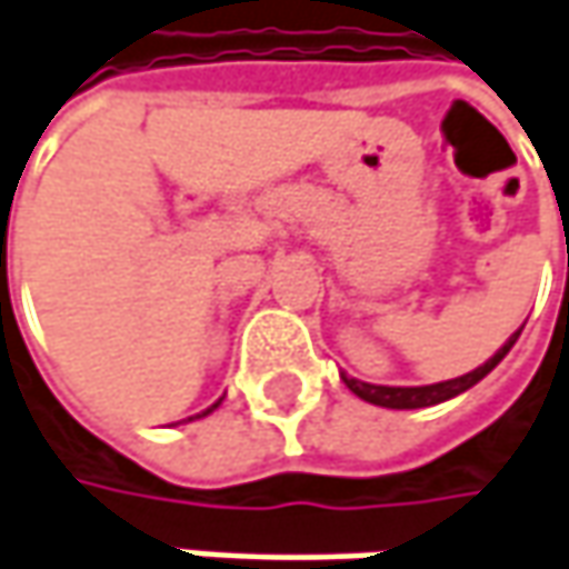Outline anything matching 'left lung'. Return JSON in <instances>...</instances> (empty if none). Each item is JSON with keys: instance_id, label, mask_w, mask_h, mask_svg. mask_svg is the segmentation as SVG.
<instances>
[{"instance_id": "obj_1", "label": "left lung", "mask_w": 569, "mask_h": 569, "mask_svg": "<svg viewBox=\"0 0 569 569\" xmlns=\"http://www.w3.org/2000/svg\"><path fill=\"white\" fill-rule=\"evenodd\" d=\"M518 335H521V328H518L516 335L499 348V351L492 353L489 360H486L483 367H477V370H470V373H463V377H457V380H445V383H431V386H373V383H363V380H353L348 373H341V380L345 386L351 389L353 396H360L363 402H373V406H383V409H428V406H438V402H448L453 396H460V392H467L470 386H477L483 380L486 373L506 357V353L512 351V345L518 341Z\"/></svg>"}]
</instances>
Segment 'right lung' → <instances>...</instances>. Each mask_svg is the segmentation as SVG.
Segmentation results:
<instances>
[{
  "instance_id": "obj_1",
  "label": "right lung",
  "mask_w": 569,
  "mask_h": 569,
  "mask_svg": "<svg viewBox=\"0 0 569 569\" xmlns=\"http://www.w3.org/2000/svg\"><path fill=\"white\" fill-rule=\"evenodd\" d=\"M218 402H221V399H218ZM218 402H216V406H209V409H206V412H199V416H192V418H202V416H209V412H212V409H218ZM192 418H189V421H192Z\"/></svg>"
}]
</instances>
